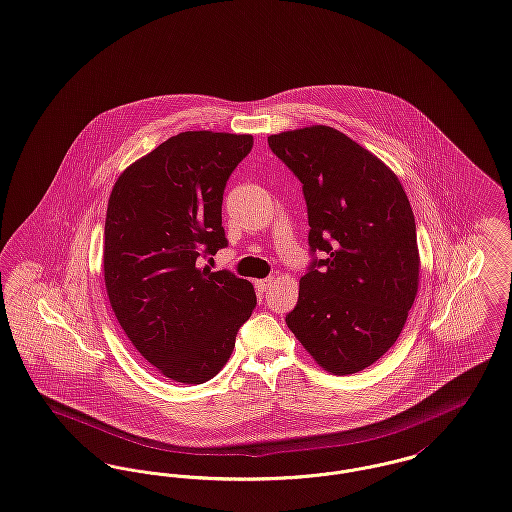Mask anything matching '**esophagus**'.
<instances>
[{
    "instance_id": "obj_1",
    "label": "esophagus",
    "mask_w": 512,
    "mask_h": 512,
    "mask_svg": "<svg viewBox=\"0 0 512 512\" xmlns=\"http://www.w3.org/2000/svg\"><path fill=\"white\" fill-rule=\"evenodd\" d=\"M274 284V278H263V280H255V288L259 294H267Z\"/></svg>"
}]
</instances>
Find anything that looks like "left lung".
Wrapping results in <instances>:
<instances>
[{
	"label": "left lung",
	"mask_w": 512,
	"mask_h": 512,
	"mask_svg": "<svg viewBox=\"0 0 512 512\" xmlns=\"http://www.w3.org/2000/svg\"><path fill=\"white\" fill-rule=\"evenodd\" d=\"M269 147L301 181L311 228L288 329L323 369L358 373L389 352L418 294L410 201L391 168L338 129L284 131Z\"/></svg>",
	"instance_id": "obj_1"
}]
</instances>
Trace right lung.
<instances>
[{"instance_id":"obj_1","label":"right lung","mask_w":512,"mask_h":512,"mask_svg":"<svg viewBox=\"0 0 512 512\" xmlns=\"http://www.w3.org/2000/svg\"><path fill=\"white\" fill-rule=\"evenodd\" d=\"M251 135L185 131L121 174L106 212L104 282L121 329L162 375L212 379L255 309L251 282L212 272L226 247L222 195Z\"/></svg>"}]
</instances>
